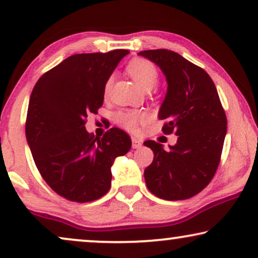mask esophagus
I'll use <instances>...</instances> for the list:
<instances>
[{
  "mask_svg": "<svg viewBox=\"0 0 258 258\" xmlns=\"http://www.w3.org/2000/svg\"><path fill=\"white\" fill-rule=\"evenodd\" d=\"M132 142H133V148H134V149H139V148L142 147V141L139 140V139H136V137H133Z\"/></svg>",
  "mask_w": 258,
  "mask_h": 258,
  "instance_id": "obj_1",
  "label": "esophagus"
}]
</instances>
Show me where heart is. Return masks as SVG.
<instances>
[{
  "label": "heart",
  "mask_w": 258,
  "mask_h": 258,
  "mask_svg": "<svg viewBox=\"0 0 258 258\" xmlns=\"http://www.w3.org/2000/svg\"><path fill=\"white\" fill-rule=\"evenodd\" d=\"M128 73L136 83L142 88L143 90H150L156 86L158 81V72L154 63L148 59L137 58L134 59L126 67ZM114 76H109L104 84V93L108 94L112 86ZM147 112L141 109H124L119 110L115 116V121L119 126L128 130L130 133H137L140 125L147 121Z\"/></svg>",
  "instance_id": "obj_1"
}]
</instances>
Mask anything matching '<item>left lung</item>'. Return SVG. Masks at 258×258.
Instances as JSON below:
<instances>
[{
    "label": "left lung",
    "instance_id": "left-lung-1",
    "mask_svg": "<svg viewBox=\"0 0 258 258\" xmlns=\"http://www.w3.org/2000/svg\"><path fill=\"white\" fill-rule=\"evenodd\" d=\"M160 67L168 90L158 118L162 132L178 136L175 146L146 141L154 160L144 170L148 189L167 201L186 200L206 188L221 161L227 116L216 87L206 70L168 49L140 51Z\"/></svg>",
    "mask_w": 258,
    "mask_h": 258
}]
</instances>
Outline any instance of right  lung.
<instances>
[{
  "mask_svg": "<svg viewBox=\"0 0 258 258\" xmlns=\"http://www.w3.org/2000/svg\"><path fill=\"white\" fill-rule=\"evenodd\" d=\"M128 54L116 49L72 55L44 73L31 91L26 121L31 155L47 184L68 201L86 203L105 195L115 158L132 148L121 129L95 139L84 126L103 104L105 81Z\"/></svg>",
  "mask_w": 258,
  "mask_h": 258,
  "instance_id": "add662e5",
  "label": "right lung"
}]
</instances>
